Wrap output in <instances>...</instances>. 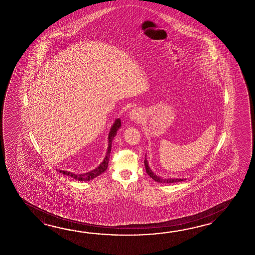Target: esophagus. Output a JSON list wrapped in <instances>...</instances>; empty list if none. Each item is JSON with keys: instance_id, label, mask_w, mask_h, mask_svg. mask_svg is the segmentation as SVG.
Instances as JSON below:
<instances>
[{"instance_id": "1", "label": "esophagus", "mask_w": 255, "mask_h": 255, "mask_svg": "<svg viewBox=\"0 0 255 255\" xmlns=\"http://www.w3.org/2000/svg\"><path fill=\"white\" fill-rule=\"evenodd\" d=\"M130 119L134 121H138L142 118V111L139 109H133L129 114Z\"/></svg>"}]
</instances>
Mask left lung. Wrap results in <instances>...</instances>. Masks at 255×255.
I'll return each mask as SVG.
<instances>
[{"label":"left lung","mask_w":255,"mask_h":255,"mask_svg":"<svg viewBox=\"0 0 255 255\" xmlns=\"http://www.w3.org/2000/svg\"><path fill=\"white\" fill-rule=\"evenodd\" d=\"M144 163H145V168H146V173L148 174V176H149L150 178H152V179H154L155 181L158 182V183H174V182H179V181H183V180H184V179H167L159 178V177H157L156 174H154L152 172L151 169L148 167V164H147L146 158H145V160H144Z\"/></svg>","instance_id":"1"}]
</instances>
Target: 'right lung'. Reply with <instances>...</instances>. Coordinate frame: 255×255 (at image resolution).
Segmentation results:
<instances>
[{"label": "right lung", "mask_w": 255, "mask_h": 255, "mask_svg": "<svg viewBox=\"0 0 255 255\" xmlns=\"http://www.w3.org/2000/svg\"><path fill=\"white\" fill-rule=\"evenodd\" d=\"M121 126V120L120 119L115 121L114 125L112 126L109 135V148H108V152H107V156L104 158L103 162L101 163L98 168H95L92 171L87 172L85 174H76L71 173L68 171H65V170H59L60 173L65 174L66 176H69L73 179L79 180V181H87V180H91V179L97 178L100 174L103 173L104 171H106V169L108 168L109 166V155H110V151H111V144H112V140L114 138L115 135H117V131Z\"/></svg>", "instance_id": "1"}]
</instances>
